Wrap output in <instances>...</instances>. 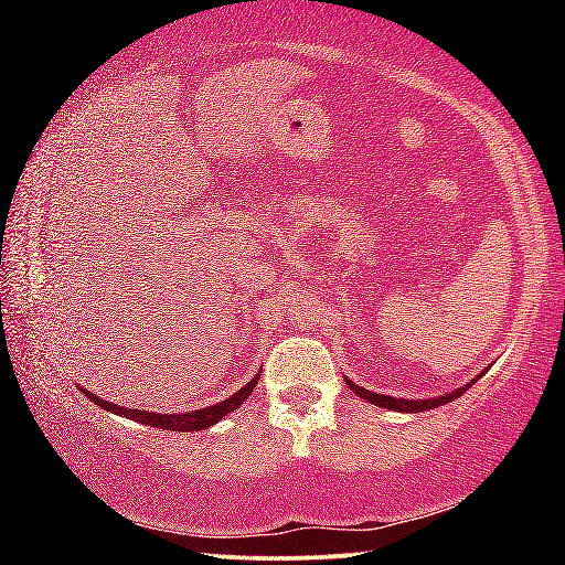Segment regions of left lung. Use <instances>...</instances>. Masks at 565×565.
Masks as SVG:
<instances>
[{"label":"left lung","mask_w":565,"mask_h":565,"mask_svg":"<svg viewBox=\"0 0 565 565\" xmlns=\"http://www.w3.org/2000/svg\"><path fill=\"white\" fill-rule=\"evenodd\" d=\"M347 384H349V388L353 391V394H359L361 398L371 401V404L384 406V408H391V411H411V414H414V411H428V408H436V406L448 404V401H454V398H458L461 394H466V391L471 388L473 381H471V384L461 386V388H456V391H448V394L438 396V398H394V396L374 394V391L361 388V386H356V384H353V381H349V379H347Z\"/></svg>","instance_id":"1"}]
</instances>
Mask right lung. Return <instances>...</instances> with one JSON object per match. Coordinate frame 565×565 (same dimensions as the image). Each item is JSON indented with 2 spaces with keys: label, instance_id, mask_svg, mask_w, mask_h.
Returning <instances> with one entry per match:
<instances>
[{
  "label": "right lung",
  "instance_id": "obj_1",
  "mask_svg": "<svg viewBox=\"0 0 565 565\" xmlns=\"http://www.w3.org/2000/svg\"><path fill=\"white\" fill-rule=\"evenodd\" d=\"M256 381L259 376L248 381L244 388H238L234 396H228L222 404H214V406H206V408H196V411H189V414H154V411H139V408H124L117 404H109V401L99 398L97 394H89V391H84V396H89L94 404H99L102 408L114 411V414H121V416H129L134 420H139V424H147V426H157V428H167V431H202L206 426H214L216 420H222L226 414H232L234 408H238L246 401V396H252V391L256 386Z\"/></svg>",
  "mask_w": 565,
  "mask_h": 565
}]
</instances>
